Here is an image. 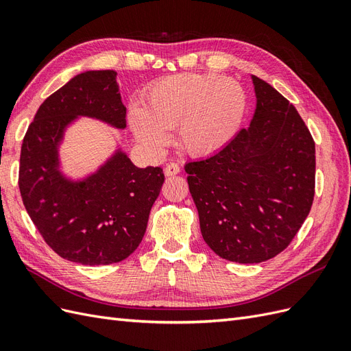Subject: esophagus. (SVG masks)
<instances>
[{"mask_svg":"<svg viewBox=\"0 0 351 351\" xmlns=\"http://www.w3.org/2000/svg\"><path fill=\"white\" fill-rule=\"evenodd\" d=\"M178 173H180V165L176 164V162H169V164H167L165 168H164V174H165L167 177L176 176V174H178Z\"/></svg>","mask_w":351,"mask_h":351,"instance_id":"esophagus-1","label":"esophagus"}]
</instances>
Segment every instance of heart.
<instances>
[{"label": "heart", "mask_w": 351, "mask_h": 351, "mask_svg": "<svg viewBox=\"0 0 351 351\" xmlns=\"http://www.w3.org/2000/svg\"><path fill=\"white\" fill-rule=\"evenodd\" d=\"M247 112L241 84L212 73H183L156 82L143 107L132 105L129 123L143 146L159 151L176 129L177 143L192 156L217 154L234 139Z\"/></svg>", "instance_id": "1"}]
</instances>
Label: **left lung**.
<instances>
[{
    "instance_id": "8db88e82",
    "label": "left lung",
    "mask_w": 351,
    "mask_h": 351,
    "mask_svg": "<svg viewBox=\"0 0 351 351\" xmlns=\"http://www.w3.org/2000/svg\"><path fill=\"white\" fill-rule=\"evenodd\" d=\"M256 110L224 149L184 169L200 232L219 258L259 263L281 253L309 215L315 142L294 105L252 76Z\"/></svg>"
}]
</instances>
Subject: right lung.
<instances>
[{"label": "right lung", "mask_w": 351, "mask_h": 351, "mask_svg": "<svg viewBox=\"0 0 351 351\" xmlns=\"http://www.w3.org/2000/svg\"><path fill=\"white\" fill-rule=\"evenodd\" d=\"M79 117L124 129L125 107L114 70L80 73L40 105L20 154V195L40 236L61 258L90 267L121 262L145 236L164 173L159 167L137 168L117 149L95 173L66 177L58 151Z\"/></svg>", "instance_id": "right-lung-1"}]
</instances>
